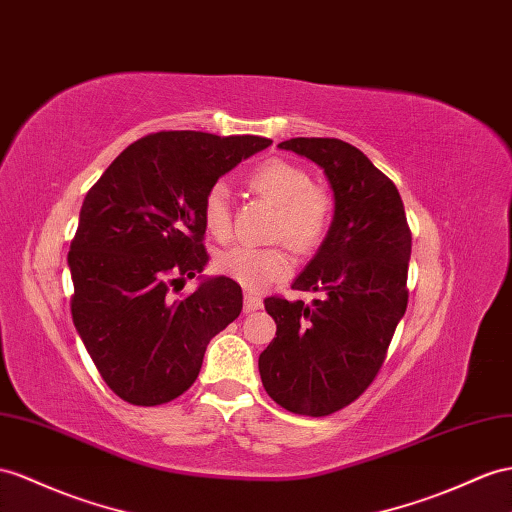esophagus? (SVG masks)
<instances>
[{"label":"esophagus","mask_w":512,"mask_h":512,"mask_svg":"<svg viewBox=\"0 0 512 512\" xmlns=\"http://www.w3.org/2000/svg\"><path fill=\"white\" fill-rule=\"evenodd\" d=\"M261 307H264V300H261L257 294H253V292H246L244 294V311L246 313H253V311H257Z\"/></svg>","instance_id":"obj_1"}]
</instances>
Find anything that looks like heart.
I'll use <instances>...</instances> for the list:
<instances>
[{
    "label": "heart",
    "instance_id": "obj_1",
    "mask_svg": "<svg viewBox=\"0 0 512 512\" xmlns=\"http://www.w3.org/2000/svg\"><path fill=\"white\" fill-rule=\"evenodd\" d=\"M248 188L277 205L272 238H285L296 253H311L326 240L333 225V199L311 183L303 166L272 157L257 164L246 177ZM201 218L209 235L227 240L231 235V203L222 183H214L203 196ZM216 270L246 290L285 279L292 270V257L283 244L233 246L216 257Z\"/></svg>",
    "mask_w": 512,
    "mask_h": 512
}]
</instances>
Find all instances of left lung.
<instances>
[{
    "label": "left lung",
    "instance_id": "8db88e82",
    "mask_svg": "<svg viewBox=\"0 0 512 512\" xmlns=\"http://www.w3.org/2000/svg\"><path fill=\"white\" fill-rule=\"evenodd\" d=\"M316 162L335 196V216L316 257L292 290L303 300L268 296L277 337L259 355L268 396L283 409L324 417L372 385L406 311L411 229L398 188L357 147L337 138L279 144Z\"/></svg>",
    "mask_w": 512,
    "mask_h": 512
}]
</instances>
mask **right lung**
<instances>
[{"label":"right lung","instance_id":"add662e5","mask_svg":"<svg viewBox=\"0 0 512 512\" xmlns=\"http://www.w3.org/2000/svg\"><path fill=\"white\" fill-rule=\"evenodd\" d=\"M270 142L157 131L131 142L88 190L69 251L71 313L101 378L125 402L179 398L209 339L240 316L242 287L227 277L175 294L207 264L205 192Z\"/></svg>","mask_w":512,"mask_h":512}]
</instances>
